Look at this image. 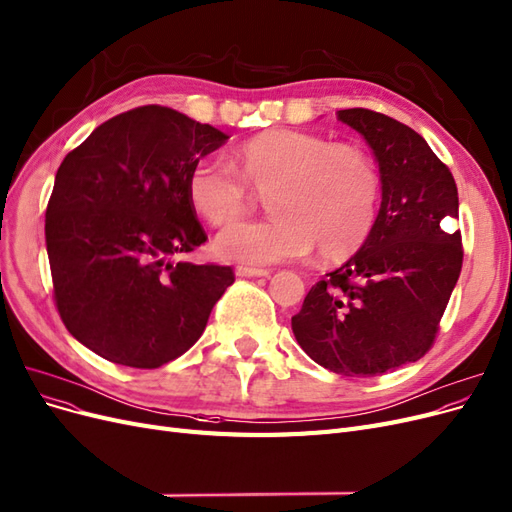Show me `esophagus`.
I'll use <instances>...</instances> for the list:
<instances>
[{"label":"esophagus","mask_w":512,"mask_h":512,"mask_svg":"<svg viewBox=\"0 0 512 512\" xmlns=\"http://www.w3.org/2000/svg\"><path fill=\"white\" fill-rule=\"evenodd\" d=\"M235 273L239 277H267L269 275L267 269H258V267H237Z\"/></svg>","instance_id":"obj_1"}]
</instances>
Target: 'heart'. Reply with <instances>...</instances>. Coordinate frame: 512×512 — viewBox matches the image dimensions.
Returning <instances> with one entry per match:
<instances>
[{"label": "heart", "instance_id": "heart-1", "mask_svg": "<svg viewBox=\"0 0 512 512\" xmlns=\"http://www.w3.org/2000/svg\"><path fill=\"white\" fill-rule=\"evenodd\" d=\"M269 192L275 216L226 228L216 254L245 264L303 258L317 245L326 262L356 256L377 224L379 169L354 144L294 129H271L237 148L235 163L220 154L201 156L188 175V199L211 226L248 214L252 190Z\"/></svg>", "mask_w": 512, "mask_h": 512}]
</instances>
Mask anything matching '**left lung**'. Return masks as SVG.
Masks as SVG:
<instances>
[{"mask_svg": "<svg viewBox=\"0 0 512 512\" xmlns=\"http://www.w3.org/2000/svg\"><path fill=\"white\" fill-rule=\"evenodd\" d=\"M373 150L381 209L364 248L309 290L292 317L305 354L345 377H375L424 358L462 271L460 201L449 167L402 122L339 110Z\"/></svg>", "mask_w": 512, "mask_h": 512, "instance_id": "8db88e82", "label": "left lung"}]
</instances>
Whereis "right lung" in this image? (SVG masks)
Here are the masks:
<instances>
[{
    "label": "right lung",
    "mask_w": 512,
    "mask_h": 512,
    "mask_svg": "<svg viewBox=\"0 0 512 512\" xmlns=\"http://www.w3.org/2000/svg\"><path fill=\"white\" fill-rule=\"evenodd\" d=\"M228 139L163 105L105 120L69 152L46 207V250L65 328L97 356L158 368L199 341L231 267L173 264L207 241L188 175Z\"/></svg>",
    "instance_id": "obj_1"
}]
</instances>
